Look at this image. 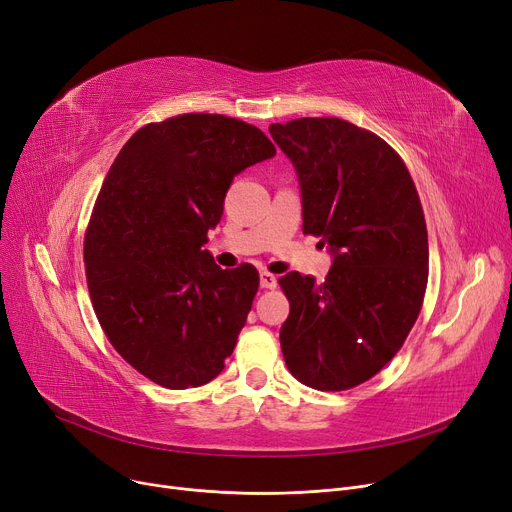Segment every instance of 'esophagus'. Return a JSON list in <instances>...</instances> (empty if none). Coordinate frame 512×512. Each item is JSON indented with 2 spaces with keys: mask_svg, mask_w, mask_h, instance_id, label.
<instances>
[{
  "mask_svg": "<svg viewBox=\"0 0 512 512\" xmlns=\"http://www.w3.org/2000/svg\"><path fill=\"white\" fill-rule=\"evenodd\" d=\"M259 282H261V288H276V276L270 272H261Z\"/></svg>",
  "mask_w": 512,
  "mask_h": 512,
  "instance_id": "esophagus-1",
  "label": "esophagus"
}]
</instances>
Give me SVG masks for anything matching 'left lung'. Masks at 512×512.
<instances>
[{
	"mask_svg": "<svg viewBox=\"0 0 512 512\" xmlns=\"http://www.w3.org/2000/svg\"><path fill=\"white\" fill-rule=\"evenodd\" d=\"M297 170L303 232L328 245L324 284L290 272L280 346L301 384L340 392L382 371L419 317L429 272L427 228L400 155L371 130L340 118L272 124Z\"/></svg>",
	"mask_w": 512,
	"mask_h": 512,
	"instance_id": "1",
	"label": "left lung"
}]
</instances>
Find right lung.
Listing matches in <instances>:
<instances>
[{
    "mask_svg": "<svg viewBox=\"0 0 512 512\" xmlns=\"http://www.w3.org/2000/svg\"><path fill=\"white\" fill-rule=\"evenodd\" d=\"M274 155L253 124L180 114L139 128L114 159L85 232L87 286L107 340L151 382L197 388L232 355L259 272L222 270L203 245L234 176Z\"/></svg>",
    "mask_w": 512,
    "mask_h": 512,
    "instance_id": "1",
    "label": "right lung"
}]
</instances>
